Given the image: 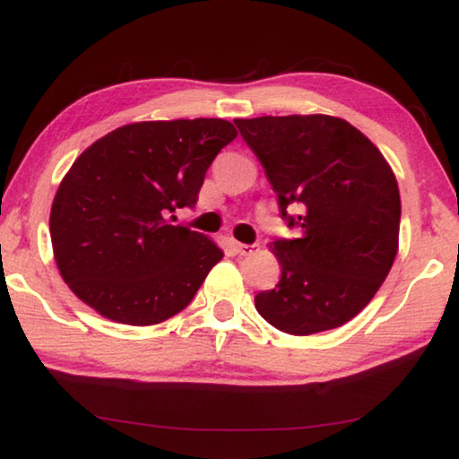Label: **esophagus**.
<instances>
[{
  "label": "esophagus",
  "instance_id": "1",
  "mask_svg": "<svg viewBox=\"0 0 459 459\" xmlns=\"http://www.w3.org/2000/svg\"><path fill=\"white\" fill-rule=\"evenodd\" d=\"M255 244H242V242H238L236 244V250H238V253H240V255H244V256H247V255H253L255 253Z\"/></svg>",
  "mask_w": 459,
  "mask_h": 459
}]
</instances>
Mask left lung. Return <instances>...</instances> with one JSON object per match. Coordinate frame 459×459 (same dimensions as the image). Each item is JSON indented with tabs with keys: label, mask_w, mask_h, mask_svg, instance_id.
<instances>
[{
	"label": "left lung",
	"mask_w": 459,
	"mask_h": 459,
	"mask_svg": "<svg viewBox=\"0 0 459 459\" xmlns=\"http://www.w3.org/2000/svg\"><path fill=\"white\" fill-rule=\"evenodd\" d=\"M265 169L281 217L299 238L275 240L281 275L255 307L273 328L316 334L353 319L391 272L401 198L385 156L359 129L330 115L236 118ZM288 205H299L297 218Z\"/></svg>",
	"instance_id": "obj_1"
}]
</instances>
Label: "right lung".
<instances>
[{
  "mask_svg": "<svg viewBox=\"0 0 459 459\" xmlns=\"http://www.w3.org/2000/svg\"><path fill=\"white\" fill-rule=\"evenodd\" d=\"M236 135L223 118L142 121L73 162L49 236L62 280L85 305L127 325L160 324L190 305L223 253L169 215L196 204L206 169Z\"/></svg>",
  "mask_w": 459,
  "mask_h": 459,
  "instance_id": "add662e5",
  "label": "right lung"
}]
</instances>
